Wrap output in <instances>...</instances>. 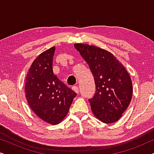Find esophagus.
I'll return each instance as SVG.
<instances>
[{"label":"esophagus","mask_w":154,"mask_h":154,"mask_svg":"<svg viewBox=\"0 0 154 154\" xmlns=\"http://www.w3.org/2000/svg\"><path fill=\"white\" fill-rule=\"evenodd\" d=\"M72 90L74 91L75 92H76V93L78 94L79 92V87L78 86H73L72 87Z\"/></svg>","instance_id":"34e87169"}]
</instances>
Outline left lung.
<instances>
[{"mask_svg": "<svg viewBox=\"0 0 154 154\" xmlns=\"http://www.w3.org/2000/svg\"><path fill=\"white\" fill-rule=\"evenodd\" d=\"M93 75L96 92L89 100L92 113L104 123L121 119L131 102L132 83L125 67L110 52L95 45L75 43Z\"/></svg>", "mask_w": 154, "mask_h": 154, "instance_id": "left-lung-1", "label": "left lung"}]
</instances>
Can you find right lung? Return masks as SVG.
<instances>
[{
    "label": "right lung",
    "instance_id": "1",
    "mask_svg": "<svg viewBox=\"0 0 154 154\" xmlns=\"http://www.w3.org/2000/svg\"><path fill=\"white\" fill-rule=\"evenodd\" d=\"M55 47L40 54L29 68L25 80L27 102L38 117L57 125L66 117L76 93L54 75Z\"/></svg>",
    "mask_w": 154,
    "mask_h": 154
}]
</instances>
